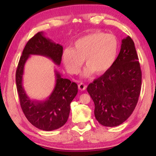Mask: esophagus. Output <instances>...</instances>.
Returning <instances> with one entry per match:
<instances>
[{
    "mask_svg": "<svg viewBox=\"0 0 156 156\" xmlns=\"http://www.w3.org/2000/svg\"><path fill=\"white\" fill-rule=\"evenodd\" d=\"M87 88V85L85 84H84V83H80L78 84V89H79V90H80V91H84V89H85Z\"/></svg>",
    "mask_w": 156,
    "mask_h": 156,
    "instance_id": "1",
    "label": "esophagus"
}]
</instances>
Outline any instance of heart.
<instances>
[{
  "label": "heart",
  "instance_id": "obj_1",
  "mask_svg": "<svg viewBox=\"0 0 156 156\" xmlns=\"http://www.w3.org/2000/svg\"><path fill=\"white\" fill-rule=\"evenodd\" d=\"M118 51V42L114 35L97 31L80 37L74 42L72 48L65 49L62 60L71 74L80 72L84 59L87 68L84 76L88 77L93 72L102 75L112 67Z\"/></svg>",
  "mask_w": 156,
  "mask_h": 156
}]
</instances>
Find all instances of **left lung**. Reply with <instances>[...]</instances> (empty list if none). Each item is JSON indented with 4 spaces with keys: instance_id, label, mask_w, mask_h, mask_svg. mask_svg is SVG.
<instances>
[{
    "instance_id": "obj_1",
    "label": "left lung",
    "mask_w": 156,
    "mask_h": 156,
    "mask_svg": "<svg viewBox=\"0 0 156 156\" xmlns=\"http://www.w3.org/2000/svg\"><path fill=\"white\" fill-rule=\"evenodd\" d=\"M135 44L130 36L122 41L120 51L107 72L87 87L100 125L116 126L131 115L138 103L142 72Z\"/></svg>"
}]
</instances>
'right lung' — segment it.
Masks as SVG:
<instances>
[{"mask_svg": "<svg viewBox=\"0 0 156 156\" xmlns=\"http://www.w3.org/2000/svg\"><path fill=\"white\" fill-rule=\"evenodd\" d=\"M62 51V45L47 38L41 31L26 44L16 69V82L21 109L31 125L41 130H55L67 122L70 104L78 93V85L69 79L62 78L60 73L55 71L56 84L51 94L44 101L32 100L27 96L23 87L24 66L30 55L46 56L60 65Z\"/></svg>", "mask_w": 156, "mask_h": 156, "instance_id": "1", "label": "right lung"}]
</instances>
